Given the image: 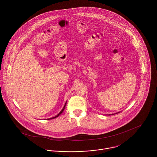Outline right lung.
Listing matches in <instances>:
<instances>
[{
  "label": "right lung",
  "mask_w": 157,
  "mask_h": 157,
  "mask_svg": "<svg viewBox=\"0 0 157 157\" xmlns=\"http://www.w3.org/2000/svg\"><path fill=\"white\" fill-rule=\"evenodd\" d=\"M65 106H66V103H65V106H64V107H63V109H62V111H60V113H59V114H58V115H56V116H55V117H52V118H49V120H50V119H53V118H56V117H58V116H59V115H60V114H61V113H62V112H63V111H64V109H65ZM48 120H49V119H48Z\"/></svg>",
  "instance_id": "right-lung-1"
}]
</instances>
